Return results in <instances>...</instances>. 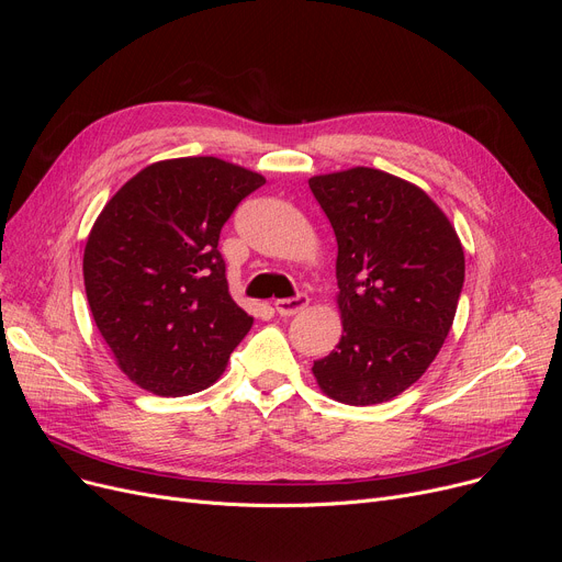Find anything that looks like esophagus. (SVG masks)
I'll return each instance as SVG.
<instances>
[{"label":"esophagus","mask_w":562,"mask_h":562,"mask_svg":"<svg viewBox=\"0 0 562 562\" xmlns=\"http://www.w3.org/2000/svg\"><path fill=\"white\" fill-rule=\"evenodd\" d=\"M307 303H310V299L305 296V293H299V296H293V299H280L273 305H276V312L280 316H293V314H299L301 310H305Z\"/></svg>","instance_id":"34e87169"}]
</instances>
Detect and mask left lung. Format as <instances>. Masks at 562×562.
<instances>
[{"mask_svg": "<svg viewBox=\"0 0 562 562\" xmlns=\"http://www.w3.org/2000/svg\"><path fill=\"white\" fill-rule=\"evenodd\" d=\"M337 236L341 339L312 373L346 405L392 401L445 344L464 282V252L424 189L378 168L310 177Z\"/></svg>", "mask_w": 562, "mask_h": 562, "instance_id": "1", "label": "left lung"}]
</instances>
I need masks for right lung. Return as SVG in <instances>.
<instances>
[{
	"label": "right lung",
	"instance_id": "1",
	"mask_svg": "<svg viewBox=\"0 0 562 562\" xmlns=\"http://www.w3.org/2000/svg\"><path fill=\"white\" fill-rule=\"evenodd\" d=\"M259 172L216 157L145 166L104 204L83 248L95 326L134 385L187 396L221 378L248 335L229 296L218 236Z\"/></svg>",
	"mask_w": 562,
	"mask_h": 562
}]
</instances>
